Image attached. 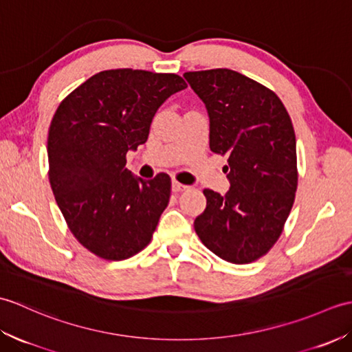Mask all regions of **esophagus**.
<instances>
[{
    "mask_svg": "<svg viewBox=\"0 0 352 352\" xmlns=\"http://www.w3.org/2000/svg\"><path fill=\"white\" fill-rule=\"evenodd\" d=\"M186 189H188V186H186V184L178 183L177 180H172V190H174V192H182V190H186Z\"/></svg>",
    "mask_w": 352,
    "mask_h": 352,
    "instance_id": "esophagus-1",
    "label": "esophagus"
}]
</instances>
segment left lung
Listing matches in <instances>:
<instances>
[{"instance_id": "obj_1", "label": "left lung", "mask_w": 352, "mask_h": 352, "mask_svg": "<svg viewBox=\"0 0 352 352\" xmlns=\"http://www.w3.org/2000/svg\"><path fill=\"white\" fill-rule=\"evenodd\" d=\"M186 81L204 102L208 144L227 154L226 195L204 189L206 210L193 227L208 250L230 263L263 256L280 237L294 206L296 140L278 96L231 69L186 72Z\"/></svg>"}]
</instances>
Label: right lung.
<instances>
[{
	"instance_id": "1",
	"label": "right lung",
	"mask_w": 352,
	"mask_h": 352,
	"mask_svg": "<svg viewBox=\"0 0 352 352\" xmlns=\"http://www.w3.org/2000/svg\"><path fill=\"white\" fill-rule=\"evenodd\" d=\"M186 87L175 74L102 71L66 96L52 118L51 189L72 234L98 257L129 258L151 241L170 178L134 177L125 155L145 144L157 110Z\"/></svg>"
}]
</instances>
